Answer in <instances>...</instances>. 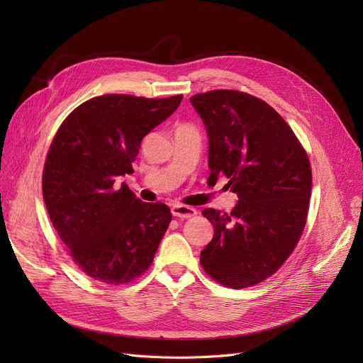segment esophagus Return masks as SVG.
<instances>
[{"label": "esophagus", "mask_w": 363, "mask_h": 363, "mask_svg": "<svg viewBox=\"0 0 363 363\" xmlns=\"http://www.w3.org/2000/svg\"><path fill=\"white\" fill-rule=\"evenodd\" d=\"M170 211H172V215H174L175 218H179V219H188V218H193L197 215V211L194 207L184 206V204H175L170 208Z\"/></svg>", "instance_id": "obj_1"}]
</instances>
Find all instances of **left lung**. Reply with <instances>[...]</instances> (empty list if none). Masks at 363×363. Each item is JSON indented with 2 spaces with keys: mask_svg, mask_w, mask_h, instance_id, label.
Instances as JSON below:
<instances>
[{
  "mask_svg": "<svg viewBox=\"0 0 363 363\" xmlns=\"http://www.w3.org/2000/svg\"><path fill=\"white\" fill-rule=\"evenodd\" d=\"M189 101L207 130L208 185L223 175L238 196L231 213L203 211L215 234L200 263L226 287H250L274 275L301 237L312 193L311 163L289 123L263 100L216 89Z\"/></svg>",
  "mask_w": 363,
  "mask_h": 363,
  "instance_id": "8db88e82",
  "label": "left lung"
}]
</instances>
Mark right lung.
<instances>
[{
    "label": "right lung",
    "mask_w": 363,
    "mask_h": 363,
    "mask_svg": "<svg viewBox=\"0 0 363 363\" xmlns=\"http://www.w3.org/2000/svg\"><path fill=\"white\" fill-rule=\"evenodd\" d=\"M181 100L101 95L76 107L57 130L43 172L44 201L54 230L88 277L126 284L155 259L170 208L141 201L116 181L132 174L143 138Z\"/></svg>",
    "instance_id": "1"
}]
</instances>
